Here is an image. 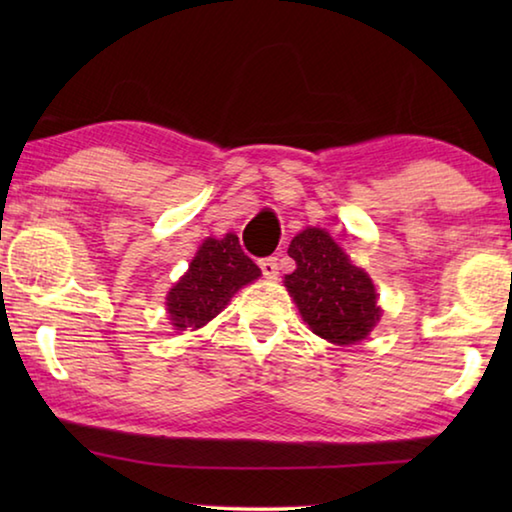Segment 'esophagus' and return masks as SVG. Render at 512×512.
Masks as SVG:
<instances>
[{
  "label": "esophagus",
  "instance_id": "1",
  "mask_svg": "<svg viewBox=\"0 0 512 512\" xmlns=\"http://www.w3.org/2000/svg\"><path fill=\"white\" fill-rule=\"evenodd\" d=\"M259 268H262V273L266 280H275L277 273H280V266H277V259L275 257H266L259 262Z\"/></svg>",
  "mask_w": 512,
  "mask_h": 512
}]
</instances>
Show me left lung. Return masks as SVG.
Masks as SVG:
<instances>
[{"label":"left lung","instance_id":"left-lung-1","mask_svg":"<svg viewBox=\"0 0 512 512\" xmlns=\"http://www.w3.org/2000/svg\"><path fill=\"white\" fill-rule=\"evenodd\" d=\"M289 257L296 259V271L284 275V287L311 332L336 345L366 339L381 318L370 275L320 228L293 237Z\"/></svg>","mask_w":512,"mask_h":512}]
</instances>
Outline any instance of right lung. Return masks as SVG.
<instances>
[{
	"instance_id": "right-lung-1",
	"label": "right lung",
	"mask_w": 512,
	"mask_h": 512,
	"mask_svg": "<svg viewBox=\"0 0 512 512\" xmlns=\"http://www.w3.org/2000/svg\"><path fill=\"white\" fill-rule=\"evenodd\" d=\"M262 275L239 246V237H207L187 273L167 293V314L173 329H198L219 316L235 293Z\"/></svg>"
}]
</instances>
